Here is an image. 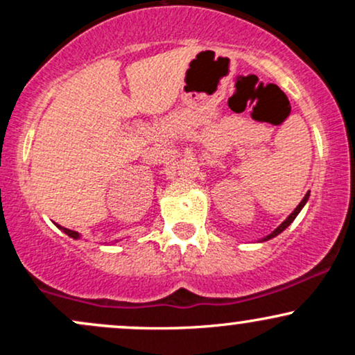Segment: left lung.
I'll use <instances>...</instances> for the list:
<instances>
[{
    "mask_svg": "<svg viewBox=\"0 0 355 355\" xmlns=\"http://www.w3.org/2000/svg\"><path fill=\"white\" fill-rule=\"evenodd\" d=\"M309 195H311V191H307V193H305V197L302 198V202H300V203H299V205H297V209H295L294 211H292V214H291V215H288V217H287V218H285V220H284V222H282V223H280V225H279V227H277V229H275L274 232H272V234H270V235H267V237H266V239H263V240H268V239H274V237H277V235H279V234H282V232H284L285 229H287V227H288V225H291V223H292V222H294V220H295V217H297V215H299V211H300V210H302V207L305 205V203H307V200H309Z\"/></svg>",
    "mask_w": 355,
    "mask_h": 355,
    "instance_id": "1",
    "label": "left lung"
}]
</instances>
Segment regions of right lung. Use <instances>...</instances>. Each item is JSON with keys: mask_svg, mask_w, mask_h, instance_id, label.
I'll return each instance as SVG.
<instances>
[{"mask_svg": "<svg viewBox=\"0 0 355 355\" xmlns=\"http://www.w3.org/2000/svg\"><path fill=\"white\" fill-rule=\"evenodd\" d=\"M58 227H60V225H58ZM60 229H61V227H60ZM61 230H63L64 234H67V235H70L71 239H80V234H78V232H75V230H68V229H61Z\"/></svg>", "mask_w": 355, "mask_h": 355, "instance_id": "1", "label": "right lung"}]
</instances>
